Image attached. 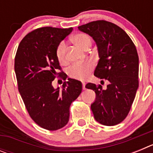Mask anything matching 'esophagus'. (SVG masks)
<instances>
[{
  "mask_svg": "<svg viewBox=\"0 0 153 153\" xmlns=\"http://www.w3.org/2000/svg\"><path fill=\"white\" fill-rule=\"evenodd\" d=\"M83 90H86V83L84 82H83Z\"/></svg>",
  "mask_w": 153,
  "mask_h": 153,
  "instance_id": "esophagus-1",
  "label": "esophagus"
}]
</instances>
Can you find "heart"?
<instances>
[{"label": "heart", "mask_w": 153, "mask_h": 153, "mask_svg": "<svg viewBox=\"0 0 153 153\" xmlns=\"http://www.w3.org/2000/svg\"><path fill=\"white\" fill-rule=\"evenodd\" d=\"M73 41L76 45L80 48L86 50L87 47H90L92 43L91 38L89 35L84 33H79L74 35L72 38ZM56 56L58 61L61 64H64L67 62L66 56V44L63 41L58 44L56 49ZM93 69V65L91 62L86 61L82 63L72 65L68 69V75L70 77L77 79H84L90 74Z\"/></svg>", "instance_id": "1"}]
</instances>
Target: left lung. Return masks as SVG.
<instances>
[{"label": "left lung", "instance_id": "1", "mask_svg": "<svg viewBox=\"0 0 153 153\" xmlns=\"http://www.w3.org/2000/svg\"><path fill=\"white\" fill-rule=\"evenodd\" d=\"M78 29L92 36L97 44L100 60L94 75L109 82L106 90L101 85H86L96 93L91 104L94 118L104 126L117 125L127 117L139 86L136 46L122 28L109 21H93Z\"/></svg>", "mask_w": 153, "mask_h": 153}]
</instances>
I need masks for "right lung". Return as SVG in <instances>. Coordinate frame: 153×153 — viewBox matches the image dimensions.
<instances>
[{
	"mask_svg": "<svg viewBox=\"0 0 153 153\" xmlns=\"http://www.w3.org/2000/svg\"><path fill=\"white\" fill-rule=\"evenodd\" d=\"M73 30L44 27L27 34L17 48L14 70L18 90L31 119L40 127L54 131L67 125L70 106L82 92L80 81L68 78L54 89L57 76L66 79L56 56L58 44Z\"/></svg>",
	"mask_w": 153,
	"mask_h": 153,
	"instance_id": "obj_1",
	"label": "right lung"
}]
</instances>
